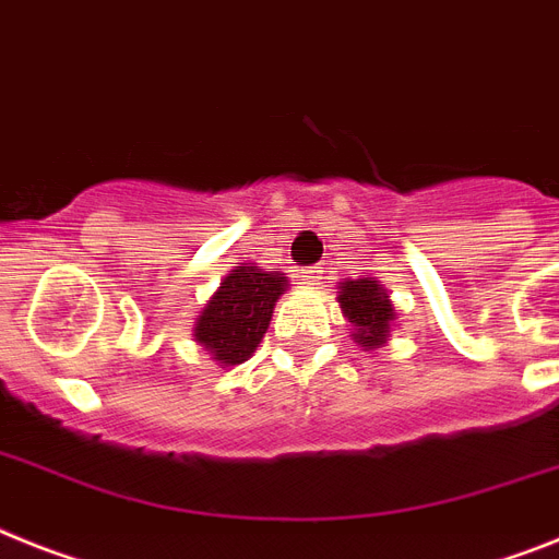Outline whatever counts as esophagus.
Listing matches in <instances>:
<instances>
[{
  "instance_id": "1",
  "label": "esophagus",
  "mask_w": 559,
  "mask_h": 559,
  "mask_svg": "<svg viewBox=\"0 0 559 559\" xmlns=\"http://www.w3.org/2000/svg\"><path fill=\"white\" fill-rule=\"evenodd\" d=\"M298 278H301L304 287L316 289L318 284L323 281V266H307V270H301V275H298Z\"/></svg>"
}]
</instances>
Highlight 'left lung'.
Listing matches in <instances>:
<instances>
[{"instance_id":"8db88e82","label":"left lung","mask_w":559,"mask_h":559,"mask_svg":"<svg viewBox=\"0 0 559 559\" xmlns=\"http://www.w3.org/2000/svg\"><path fill=\"white\" fill-rule=\"evenodd\" d=\"M337 304L346 321L352 323V341L374 352L386 346L389 332L395 330V304L374 278H344L337 284Z\"/></svg>"}]
</instances>
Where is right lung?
<instances>
[{"mask_svg":"<svg viewBox=\"0 0 559 559\" xmlns=\"http://www.w3.org/2000/svg\"><path fill=\"white\" fill-rule=\"evenodd\" d=\"M287 287L284 272H266L255 264L229 270L192 323V341L222 369L250 360Z\"/></svg>","mask_w":559,"mask_h":559,"instance_id":"obj_1","label":"right lung"}]
</instances>
